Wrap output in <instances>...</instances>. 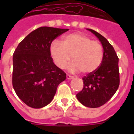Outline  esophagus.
<instances>
[{"instance_id":"obj_1","label":"esophagus","mask_w":134,"mask_h":134,"mask_svg":"<svg viewBox=\"0 0 134 134\" xmlns=\"http://www.w3.org/2000/svg\"><path fill=\"white\" fill-rule=\"evenodd\" d=\"M74 78V77L72 75H67V79L68 80H71V79Z\"/></svg>"}]
</instances>
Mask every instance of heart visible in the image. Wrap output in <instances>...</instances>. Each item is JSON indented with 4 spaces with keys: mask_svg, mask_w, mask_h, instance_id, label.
<instances>
[{
    "mask_svg": "<svg viewBox=\"0 0 134 134\" xmlns=\"http://www.w3.org/2000/svg\"><path fill=\"white\" fill-rule=\"evenodd\" d=\"M50 54L54 64L64 69L72 58L69 66L71 72L81 71L82 74L94 72L100 66L103 59V45L98 41L81 33L64 36L61 42L53 41L49 47Z\"/></svg>",
    "mask_w": 134,
    "mask_h": 134,
    "instance_id": "b5f03b06",
    "label": "heart"
}]
</instances>
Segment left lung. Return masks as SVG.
<instances>
[{
  "instance_id": "left-lung-1",
  "label": "left lung",
  "mask_w": 134,
  "mask_h": 134,
  "mask_svg": "<svg viewBox=\"0 0 134 134\" xmlns=\"http://www.w3.org/2000/svg\"><path fill=\"white\" fill-rule=\"evenodd\" d=\"M87 30L100 41L103 47V59L98 70L82 77L83 88L76 96L85 106L98 108L106 103L119 87L118 57L112 45L104 36L93 29Z\"/></svg>"
}]
</instances>
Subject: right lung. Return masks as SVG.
<instances>
[{"label":"right lung","mask_w":134,"mask_h":134,"mask_svg":"<svg viewBox=\"0 0 134 134\" xmlns=\"http://www.w3.org/2000/svg\"><path fill=\"white\" fill-rule=\"evenodd\" d=\"M69 29L43 26L22 40L13 55L12 84L16 95L28 106L41 108L52 100L66 73L53 62L50 44Z\"/></svg>","instance_id":"1"}]
</instances>
